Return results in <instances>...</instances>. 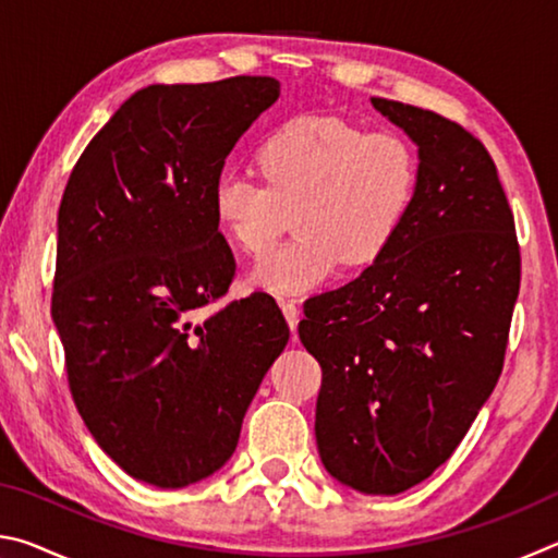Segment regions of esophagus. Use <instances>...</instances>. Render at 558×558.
Masks as SVG:
<instances>
[{
    "label": "esophagus",
    "mask_w": 558,
    "mask_h": 558,
    "mask_svg": "<svg viewBox=\"0 0 558 558\" xmlns=\"http://www.w3.org/2000/svg\"><path fill=\"white\" fill-rule=\"evenodd\" d=\"M280 310H282V315H286L290 329H292V332H295L298 323H300V307H298V302H295V300L280 298Z\"/></svg>",
    "instance_id": "obj_1"
}]
</instances>
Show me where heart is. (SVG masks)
Wrapping results in <instances>:
<instances>
[{
    "label": "heart",
    "instance_id": "1",
    "mask_svg": "<svg viewBox=\"0 0 558 558\" xmlns=\"http://www.w3.org/2000/svg\"><path fill=\"white\" fill-rule=\"evenodd\" d=\"M258 184L226 174L214 186V219L233 248L263 256L295 219V241L248 272L253 288L302 292L335 270L379 260L409 216L418 159L393 132H364L342 118H295L256 149Z\"/></svg>",
    "mask_w": 558,
    "mask_h": 558
}]
</instances>
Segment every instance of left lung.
<instances>
[{"mask_svg": "<svg viewBox=\"0 0 558 558\" xmlns=\"http://www.w3.org/2000/svg\"><path fill=\"white\" fill-rule=\"evenodd\" d=\"M372 106L418 147L415 199L391 248L310 298L298 332L323 366L325 470L356 493L399 495L452 456L502 374L519 245L480 140L438 112Z\"/></svg>", "mask_w": 558, "mask_h": 558, "instance_id": "8db88e82", "label": "left lung"}]
</instances>
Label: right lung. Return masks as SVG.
Here are the masks:
<instances>
[{
	"label": "right lung",
	"mask_w": 558,
	"mask_h": 558,
	"mask_svg": "<svg viewBox=\"0 0 558 558\" xmlns=\"http://www.w3.org/2000/svg\"><path fill=\"white\" fill-rule=\"evenodd\" d=\"M280 96L268 75L132 93L83 149L59 209L51 317L69 386L98 446L147 485L226 465L290 329L235 272L214 219L226 157Z\"/></svg>",
	"instance_id": "obj_1"
}]
</instances>
